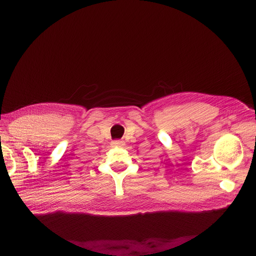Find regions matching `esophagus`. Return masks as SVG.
Listing matches in <instances>:
<instances>
[{"mask_svg": "<svg viewBox=\"0 0 256 256\" xmlns=\"http://www.w3.org/2000/svg\"><path fill=\"white\" fill-rule=\"evenodd\" d=\"M112 144L114 146H124V141H121V140H115L112 142Z\"/></svg>", "mask_w": 256, "mask_h": 256, "instance_id": "obj_1", "label": "esophagus"}]
</instances>
